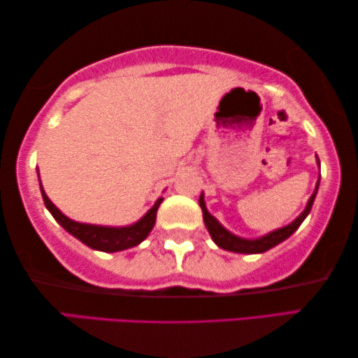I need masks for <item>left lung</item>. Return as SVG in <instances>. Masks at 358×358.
Wrapping results in <instances>:
<instances>
[{
  "mask_svg": "<svg viewBox=\"0 0 358 358\" xmlns=\"http://www.w3.org/2000/svg\"><path fill=\"white\" fill-rule=\"evenodd\" d=\"M317 163H318V166H320L318 158H317ZM318 184H320V179L317 180L315 190H313L312 196L309 198V201H307L306 210L302 211L293 222L285 225V227L272 230V232L262 235V236H259V238H243V236H238L232 232H229V230L225 229L224 225L219 222L210 211L206 210L205 195L203 194L200 195V201L198 203H200V206H201L203 221H205L208 232H210L213 241L219 246V248L232 251V252H241V255H259V252L271 250V248H273V246H277L278 243H282V241L287 240L288 236L293 235L296 230L299 229V225L302 224V221H304V219L307 217V214H309L312 210L313 200H315V195L318 190Z\"/></svg>",
  "mask_w": 358,
  "mask_h": 358,
  "instance_id": "obj_1",
  "label": "left lung"
}]
</instances>
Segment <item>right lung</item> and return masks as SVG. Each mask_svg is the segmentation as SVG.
Listing matches in <instances>:
<instances>
[{"label": "right lung", "mask_w": 358, "mask_h": 358, "mask_svg": "<svg viewBox=\"0 0 358 358\" xmlns=\"http://www.w3.org/2000/svg\"><path fill=\"white\" fill-rule=\"evenodd\" d=\"M40 189L45 205L52 214V217L67 230L70 235H73L75 238H78L81 243L90 246L92 250L103 251V252H117L128 248H133L144 241L148 234L152 232L153 225L157 221V211L160 208L163 198L160 196L155 201L150 210H148L139 221L124 225V227H108V225H96V224H85V222H76L73 219L65 216V214L56 208V205L49 200L45 189H43L41 180H40Z\"/></svg>", "instance_id": "1"}]
</instances>
